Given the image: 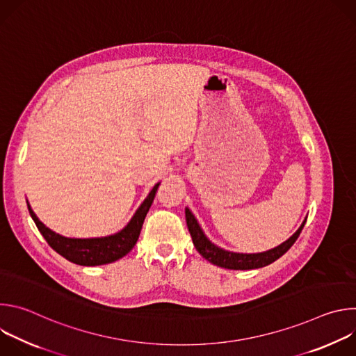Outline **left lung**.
<instances>
[{
    "mask_svg": "<svg viewBox=\"0 0 356 356\" xmlns=\"http://www.w3.org/2000/svg\"><path fill=\"white\" fill-rule=\"evenodd\" d=\"M186 221H187V228L191 235L193 243L202 258L220 268L234 269V270H249V269H259V268L268 266L275 261H277L280 257H283L298 238L304 224L307 221V217L304 218L298 229L287 241L275 246L273 249L259 252V253H239V252H231L217 246L207 238L204 231L201 229L197 218L187 207H186Z\"/></svg>",
    "mask_w": 356,
    "mask_h": 356,
    "instance_id": "8db88e82",
    "label": "left lung"
}]
</instances>
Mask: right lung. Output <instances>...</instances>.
I'll return each instance as SVG.
<instances>
[{"label": "right lung", "mask_w": 356, "mask_h": 356, "mask_svg": "<svg viewBox=\"0 0 356 356\" xmlns=\"http://www.w3.org/2000/svg\"><path fill=\"white\" fill-rule=\"evenodd\" d=\"M159 184L150 190L147 197L143 200L142 204L138 207L129 222L118 232L108 235V236H99V238H67L63 235L56 234L55 231L49 229L33 213L29 202L26 200L29 214L36 224L39 232L43 235L46 242L50 245L54 250H56L59 255L66 258L67 261L80 265V266H98V265H107L113 264L121 258H124L127 253L132 250L135 246L145 217L154 202Z\"/></svg>", "instance_id": "1"}]
</instances>
